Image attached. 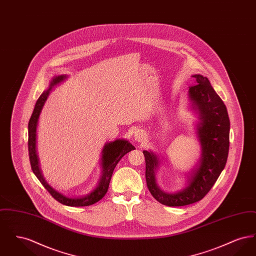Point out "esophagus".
<instances>
[{
    "label": "esophagus",
    "mask_w": 256,
    "mask_h": 256,
    "mask_svg": "<svg viewBox=\"0 0 256 256\" xmlns=\"http://www.w3.org/2000/svg\"><path fill=\"white\" fill-rule=\"evenodd\" d=\"M134 138H135V140H136L137 142H142V141H143V139H144V135H143L142 132H135Z\"/></svg>",
    "instance_id": "34e87169"
}]
</instances>
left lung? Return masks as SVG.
<instances>
[{"mask_svg": "<svg viewBox=\"0 0 256 256\" xmlns=\"http://www.w3.org/2000/svg\"><path fill=\"white\" fill-rule=\"evenodd\" d=\"M193 78L195 84L189 87V97L202 119L198 134L202 146V158L189 186L176 194L161 191L154 180L158 158L152 152H143L148 191L160 204L168 206H184L202 200L217 182L228 156L230 122L226 108L207 78L200 74H194Z\"/></svg>", "mask_w": 256, "mask_h": 256, "instance_id": "1", "label": "left lung"}]
</instances>
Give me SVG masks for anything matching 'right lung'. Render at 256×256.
<instances>
[{
	"label": "right lung",
	"instance_id": "1",
	"mask_svg": "<svg viewBox=\"0 0 256 256\" xmlns=\"http://www.w3.org/2000/svg\"><path fill=\"white\" fill-rule=\"evenodd\" d=\"M66 76H58L52 80L50 82L49 89L44 91L39 98L37 100L36 106L34 112L30 116V122H28V156H30V162L32 166V170L34 174L36 176L37 178L41 184L45 187V189L49 192L50 196L56 200L58 202H60L64 206H92L94 204L100 200L104 195L108 192V186H110V180L113 174V170L115 169L116 165L118 162L121 160L124 154H126L128 152L132 150H135L130 143H128L126 140H116L114 142L108 143L104 146V148L102 150V166H104V174L100 180V182L98 184L97 188L88 196L80 198H67L63 195L60 194L58 192L54 191L48 183L46 182L40 172L39 166H38V159H37L36 152V124L39 114L41 112V110L49 96L50 91L52 87L58 84H60Z\"/></svg>",
	"mask_w": 256,
	"mask_h": 256
}]
</instances>
